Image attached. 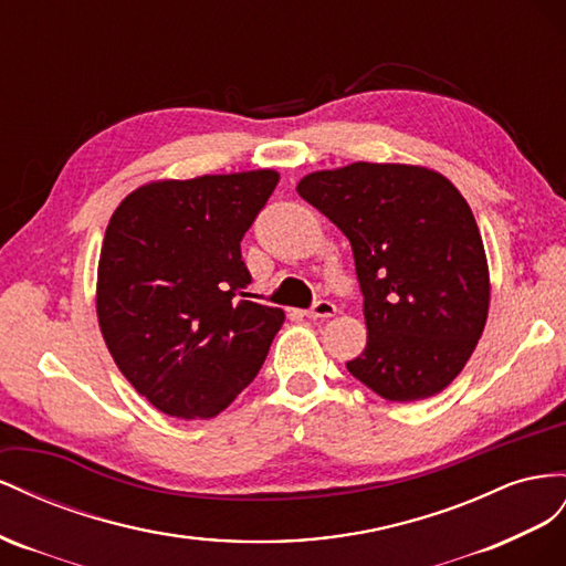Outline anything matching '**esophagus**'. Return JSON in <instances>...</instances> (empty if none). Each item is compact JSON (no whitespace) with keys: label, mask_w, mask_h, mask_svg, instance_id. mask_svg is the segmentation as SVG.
<instances>
[{"label":"esophagus","mask_w":566,"mask_h":566,"mask_svg":"<svg viewBox=\"0 0 566 566\" xmlns=\"http://www.w3.org/2000/svg\"><path fill=\"white\" fill-rule=\"evenodd\" d=\"M336 315V305L332 301H317L311 311H305V317L311 319H325Z\"/></svg>","instance_id":"obj_1"}]
</instances>
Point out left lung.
<instances>
[{
  "label": "left lung",
  "mask_w": 566,
  "mask_h": 566,
  "mask_svg": "<svg viewBox=\"0 0 566 566\" xmlns=\"http://www.w3.org/2000/svg\"><path fill=\"white\" fill-rule=\"evenodd\" d=\"M296 191L350 241L367 346L348 373L394 402L441 394L489 317V263L470 203L431 168L365 160L305 175Z\"/></svg>",
  "instance_id": "1"
}]
</instances>
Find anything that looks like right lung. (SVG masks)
<instances>
[{"label":"right lung","instance_id":"right-lung-1","mask_svg":"<svg viewBox=\"0 0 566 566\" xmlns=\"http://www.w3.org/2000/svg\"><path fill=\"white\" fill-rule=\"evenodd\" d=\"M274 170L142 185L113 211L96 270V317L125 379L177 419L220 415L263 367L282 308L247 301L241 237Z\"/></svg>","mask_w":566,"mask_h":566}]
</instances>
